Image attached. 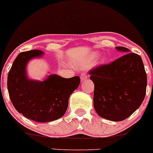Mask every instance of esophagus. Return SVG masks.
<instances>
[{
	"instance_id": "esophagus-1",
	"label": "esophagus",
	"mask_w": 153,
	"mask_h": 153,
	"mask_svg": "<svg viewBox=\"0 0 153 153\" xmlns=\"http://www.w3.org/2000/svg\"><path fill=\"white\" fill-rule=\"evenodd\" d=\"M80 79H81V81H84V80H85L86 79H88V76L87 74H86L85 73H82L81 74V76H80Z\"/></svg>"
}]
</instances>
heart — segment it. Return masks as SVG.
<instances>
[{
	"label": "heart",
	"mask_w": 153,
	"mask_h": 153,
	"mask_svg": "<svg viewBox=\"0 0 153 153\" xmlns=\"http://www.w3.org/2000/svg\"><path fill=\"white\" fill-rule=\"evenodd\" d=\"M97 56V53H94V56ZM102 60H105V59H102Z\"/></svg>",
	"instance_id": "1"
}]
</instances>
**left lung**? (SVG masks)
<instances>
[{"instance_id":"8db88e82","label":"left lung","mask_w":153,"mask_h":153,"mask_svg":"<svg viewBox=\"0 0 153 153\" xmlns=\"http://www.w3.org/2000/svg\"><path fill=\"white\" fill-rule=\"evenodd\" d=\"M116 49L124 54L88 73L94 83V106L97 114L108 120L120 122L141 105L147 82L141 56L124 47H116Z\"/></svg>"}]
</instances>
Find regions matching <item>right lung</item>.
I'll list each match as a JSON object with an SVG mask.
<instances>
[{
	"mask_svg": "<svg viewBox=\"0 0 153 153\" xmlns=\"http://www.w3.org/2000/svg\"><path fill=\"white\" fill-rule=\"evenodd\" d=\"M43 54L40 50L20 53L7 78L9 98L15 109L27 119L42 123L64 116L69 97L80 83L78 76L68 79L51 74L42 81L30 79L26 72L28 62Z\"/></svg>",
	"mask_w": 153,
	"mask_h": 153,
	"instance_id": "obj_1",
	"label": "right lung"
}]
</instances>
